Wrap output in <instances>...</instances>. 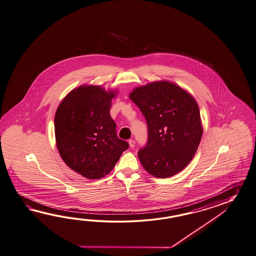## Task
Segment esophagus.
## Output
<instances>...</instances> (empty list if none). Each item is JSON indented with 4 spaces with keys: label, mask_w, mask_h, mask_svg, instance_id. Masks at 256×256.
I'll use <instances>...</instances> for the list:
<instances>
[{
    "label": "esophagus",
    "mask_w": 256,
    "mask_h": 256,
    "mask_svg": "<svg viewBox=\"0 0 256 256\" xmlns=\"http://www.w3.org/2000/svg\"><path fill=\"white\" fill-rule=\"evenodd\" d=\"M129 146H130V148H134V146H136V141H134V140H132V139L129 140Z\"/></svg>",
    "instance_id": "obj_1"
}]
</instances>
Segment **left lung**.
Returning a JSON list of instances; mask_svg holds the SVG:
<instances>
[{"label": "left lung", "mask_w": 256, "mask_h": 256, "mask_svg": "<svg viewBox=\"0 0 256 256\" xmlns=\"http://www.w3.org/2000/svg\"><path fill=\"white\" fill-rule=\"evenodd\" d=\"M129 98L143 113L148 128V144L138 152L144 168L156 178L182 172L192 160L202 136L194 98L168 81L138 86Z\"/></svg>", "instance_id": "obj_1"}]
</instances>
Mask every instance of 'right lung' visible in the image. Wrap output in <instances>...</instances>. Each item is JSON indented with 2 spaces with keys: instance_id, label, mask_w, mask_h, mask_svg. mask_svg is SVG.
Returning a JSON list of instances; mask_svg holds the SVG:
<instances>
[{
  "instance_id": "obj_1",
  "label": "right lung",
  "mask_w": 256,
  "mask_h": 256,
  "mask_svg": "<svg viewBox=\"0 0 256 256\" xmlns=\"http://www.w3.org/2000/svg\"><path fill=\"white\" fill-rule=\"evenodd\" d=\"M117 91L83 84L60 103L54 118L62 160L84 178L98 180L110 172L129 144L116 134L110 110Z\"/></svg>"
}]
</instances>
